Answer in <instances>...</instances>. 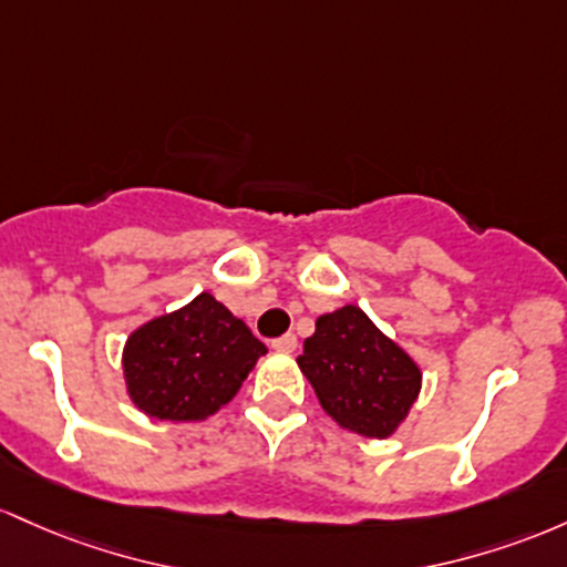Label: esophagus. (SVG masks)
<instances>
[{"label":"esophagus","mask_w":567,"mask_h":567,"mask_svg":"<svg viewBox=\"0 0 567 567\" xmlns=\"http://www.w3.org/2000/svg\"><path fill=\"white\" fill-rule=\"evenodd\" d=\"M272 348H276V351H281V353H295L297 351V334H281V337H276V340L270 342Z\"/></svg>","instance_id":"esophagus-1"}]
</instances>
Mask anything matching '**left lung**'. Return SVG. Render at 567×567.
Masks as SVG:
<instances>
[{
  "instance_id": "8db88e82",
  "label": "left lung",
  "mask_w": 567,
  "mask_h": 567,
  "mask_svg": "<svg viewBox=\"0 0 567 567\" xmlns=\"http://www.w3.org/2000/svg\"><path fill=\"white\" fill-rule=\"evenodd\" d=\"M297 364L323 410L361 436H391L421 393L415 361L355 305L318 318Z\"/></svg>"
}]
</instances>
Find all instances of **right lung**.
Segmentation results:
<instances>
[{
    "mask_svg": "<svg viewBox=\"0 0 567 567\" xmlns=\"http://www.w3.org/2000/svg\"><path fill=\"white\" fill-rule=\"evenodd\" d=\"M265 353V342L203 291L182 310L155 318L128 337L125 383L133 404L150 417L203 421L230 402Z\"/></svg>",
    "mask_w": 567,
    "mask_h": 567,
    "instance_id": "obj_1",
    "label": "right lung"
}]
</instances>
